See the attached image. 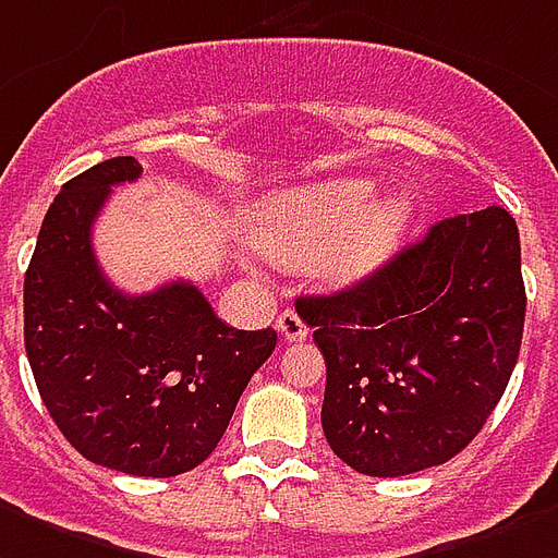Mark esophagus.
Returning a JSON list of instances; mask_svg holds the SVG:
<instances>
[{"label":"esophagus","instance_id":"34e87169","mask_svg":"<svg viewBox=\"0 0 558 558\" xmlns=\"http://www.w3.org/2000/svg\"><path fill=\"white\" fill-rule=\"evenodd\" d=\"M278 331L283 340H290V342H299V340H307V333H311V328H307V322L301 319L299 313L295 311H283L278 316Z\"/></svg>","mask_w":558,"mask_h":558}]
</instances>
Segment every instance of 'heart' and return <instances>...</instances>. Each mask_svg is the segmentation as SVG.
<instances>
[{
	"label": "heart",
	"instance_id": "heart-1",
	"mask_svg": "<svg viewBox=\"0 0 558 558\" xmlns=\"http://www.w3.org/2000/svg\"><path fill=\"white\" fill-rule=\"evenodd\" d=\"M369 177H337L268 195L251 218V239L322 283L345 290L373 278L405 239L414 209L405 197L375 201Z\"/></svg>",
	"mask_w": 558,
	"mask_h": 558
}]
</instances>
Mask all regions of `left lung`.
<instances>
[{"label": "left lung", "mask_w": 558, "mask_h": 558, "mask_svg": "<svg viewBox=\"0 0 558 558\" xmlns=\"http://www.w3.org/2000/svg\"><path fill=\"white\" fill-rule=\"evenodd\" d=\"M328 378L322 428L366 476L456 458L502 399L521 354V236L502 206L452 216L373 278L295 301Z\"/></svg>", "instance_id": "1"}]
</instances>
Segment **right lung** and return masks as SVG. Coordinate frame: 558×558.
<instances>
[{
  "label": "right lung",
  "instance_id": "add662e5",
  "mask_svg": "<svg viewBox=\"0 0 558 558\" xmlns=\"http://www.w3.org/2000/svg\"><path fill=\"white\" fill-rule=\"evenodd\" d=\"M138 177L132 156H114L61 185L23 283V333L40 399L73 449L168 478L213 456L278 333L230 328L185 280L147 295L111 287L90 230L111 185Z\"/></svg>",
  "mask_w": 558,
  "mask_h": 558
}]
</instances>
